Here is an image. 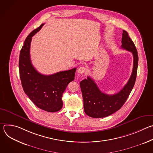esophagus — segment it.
Here are the masks:
<instances>
[{
  "label": "esophagus",
  "instance_id": "esophagus-1",
  "mask_svg": "<svg viewBox=\"0 0 153 153\" xmlns=\"http://www.w3.org/2000/svg\"><path fill=\"white\" fill-rule=\"evenodd\" d=\"M86 71V68L83 67H80L78 69H77V73L79 74H82L85 71Z\"/></svg>",
  "mask_w": 153,
  "mask_h": 153
}]
</instances>
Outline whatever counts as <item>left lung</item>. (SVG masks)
I'll use <instances>...</instances> for the list:
<instances>
[{
	"mask_svg": "<svg viewBox=\"0 0 153 153\" xmlns=\"http://www.w3.org/2000/svg\"><path fill=\"white\" fill-rule=\"evenodd\" d=\"M122 48L131 52L134 59L131 75L126 84L119 92L113 95L102 93L90 76L80 83L83 100L84 111L91 117H105L120 110L133 88L137 76L138 54L134 42L125 30L123 31L122 34Z\"/></svg>",
	"mask_w": 153,
	"mask_h": 153,
	"instance_id": "1",
	"label": "left lung"
}]
</instances>
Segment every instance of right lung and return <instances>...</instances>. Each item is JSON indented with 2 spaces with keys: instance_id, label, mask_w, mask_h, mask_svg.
Returning <instances> with one entry per match:
<instances>
[{
  "instance_id": "right-lung-1",
  "label": "right lung",
  "mask_w": 153,
  "mask_h": 153,
  "mask_svg": "<svg viewBox=\"0 0 153 153\" xmlns=\"http://www.w3.org/2000/svg\"><path fill=\"white\" fill-rule=\"evenodd\" d=\"M43 25L33 30L24 42L19 56V74L24 92L34 105L44 111L56 112L63 106V93L68 84L74 80L76 68L48 76L34 68L30 54L31 42Z\"/></svg>"
}]
</instances>
